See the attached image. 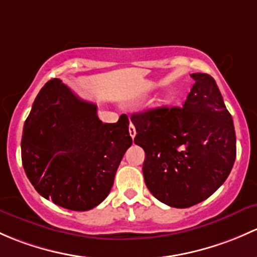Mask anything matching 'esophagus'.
Masks as SVG:
<instances>
[{
	"label": "esophagus",
	"instance_id": "34e87169",
	"mask_svg": "<svg viewBox=\"0 0 257 257\" xmlns=\"http://www.w3.org/2000/svg\"><path fill=\"white\" fill-rule=\"evenodd\" d=\"M128 132H130V136H131L132 139H135V136H136V128H135V125L132 122H130Z\"/></svg>",
	"mask_w": 257,
	"mask_h": 257
}]
</instances>
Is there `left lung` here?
Instances as JSON below:
<instances>
[{"instance_id": "obj_1", "label": "left lung", "mask_w": 257, "mask_h": 257, "mask_svg": "<svg viewBox=\"0 0 257 257\" xmlns=\"http://www.w3.org/2000/svg\"><path fill=\"white\" fill-rule=\"evenodd\" d=\"M183 107L132 113L135 144L144 148L145 183L160 202L188 208L210 197L229 176L236 157L232 117L215 80L192 74Z\"/></svg>"}]
</instances>
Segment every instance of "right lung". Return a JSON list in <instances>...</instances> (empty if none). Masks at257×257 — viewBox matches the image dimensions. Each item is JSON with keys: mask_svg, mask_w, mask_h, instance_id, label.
<instances>
[{"mask_svg": "<svg viewBox=\"0 0 257 257\" xmlns=\"http://www.w3.org/2000/svg\"><path fill=\"white\" fill-rule=\"evenodd\" d=\"M128 118L102 123L96 105L76 96L60 79L42 88L25 122L22 163L34 189L54 204L85 211L109 195L132 145Z\"/></svg>", "mask_w": 257, "mask_h": 257, "instance_id": "right-lung-1", "label": "right lung"}]
</instances>
